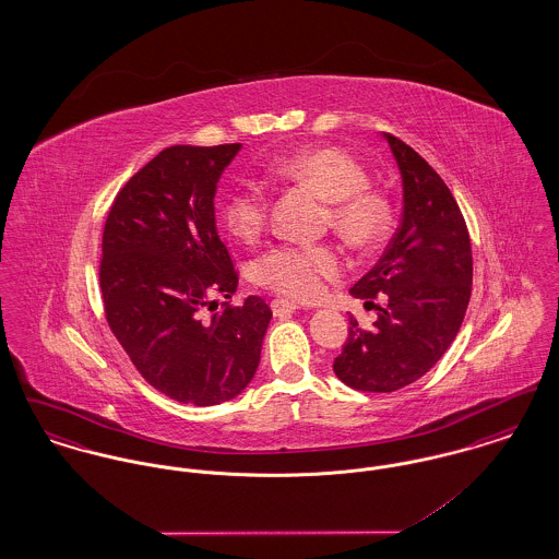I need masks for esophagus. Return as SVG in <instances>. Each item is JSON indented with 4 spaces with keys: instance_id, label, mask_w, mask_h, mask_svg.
Here are the masks:
<instances>
[{
    "instance_id": "obj_1",
    "label": "esophagus",
    "mask_w": 559,
    "mask_h": 559,
    "mask_svg": "<svg viewBox=\"0 0 559 559\" xmlns=\"http://www.w3.org/2000/svg\"><path fill=\"white\" fill-rule=\"evenodd\" d=\"M297 308H299V306H297L295 301H289V299H274V301H272V312H274V317H278V319L292 317Z\"/></svg>"
}]
</instances>
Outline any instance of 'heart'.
<instances>
[{
    "label": "heart",
    "mask_w": 559,
    "mask_h": 559,
    "mask_svg": "<svg viewBox=\"0 0 559 559\" xmlns=\"http://www.w3.org/2000/svg\"><path fill=\"white\" fill-rule=\"evenodd\" d=\"M281 180L308 187L331 207L335 230L354 247H371L383 237L390 213L385 201L369 190L365 167L335 146H319L287 155L272 163ZM267 217V194L255 182H240L226 194L224 222L235 237L255 239ZM340 255L329 245L281 242L264 251L253 276L272 292L297 299L319 295L322 278L340 272Z\"/></svg>",
    "instance_id": "obj_1"
}]
</instances>
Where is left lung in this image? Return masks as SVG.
<instances>
[{"label": "left lung", "mask_w": 559, "mask_h": 559, "mask_svg": "<svg viewBox=\"0 0 559 559\" xmlns=\"http://www.w3.org/2000/svg\"><path fill=\"white\" fill-rule=\"evenodd\" d=\"M402 178V217L381 260L349 289L377 306L371 331L349 319L335 374L360 392H396L449 349L472 295V242L444 180L419 153L383 133Z\"/></svg>", "instance_id": "obj_1"}]
</instances>
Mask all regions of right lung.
Returning a JSON list of instances; mask_svg holds the SVG:
<instances>
[{"label": "right lung", "mask_w": 559, "mask_h": 559, "mask_svg": "<svg viewBox=\"0 0 559 559\" xmlns=\"http://www.w3.org/2000/svg\"><path fill=\"white\" fill-rule=\"evenodd\" d=\"M242 144L169 146L121 188L103 235L108 326L133 367L171 400L213 406L239 396L260 365L272 310L230 299L239 276L215 226L217 180Z\"/></svg>", "instance_id": "right-lung-1"}]
</instances>
